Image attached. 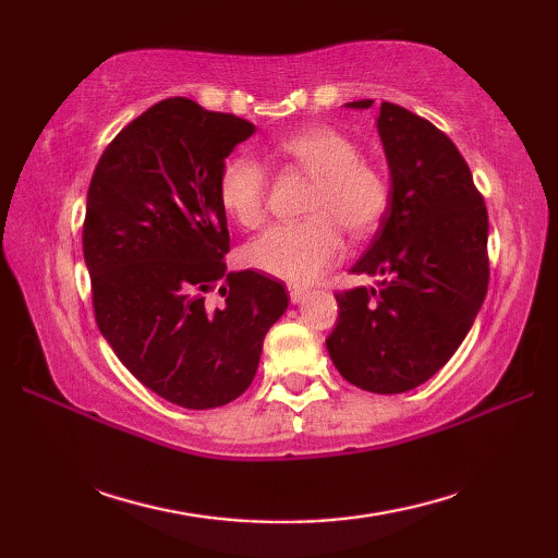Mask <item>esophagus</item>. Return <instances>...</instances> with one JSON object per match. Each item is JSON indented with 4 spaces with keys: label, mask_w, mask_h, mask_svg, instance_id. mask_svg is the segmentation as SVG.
Segmentation results:
<instances>
[{
    "label": "esophagus",
    "mask_w": 558,
    "mask_h": 558,
    "mask_svg": "<svg viewBox=\"0 0 558 558\" xmlns=\"http://www.w3.org/2000/svg\"><path fill=\"white\" fill-rule=\"evenodd\" d=\"M306 300V290L304 288H298V286H292L290 288V302L292 304H302Z\"/></svg>",
    "instance_id": "1"
}]
</instances>
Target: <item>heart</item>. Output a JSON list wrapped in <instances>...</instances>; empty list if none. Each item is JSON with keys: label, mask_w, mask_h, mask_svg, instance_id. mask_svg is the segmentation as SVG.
<instances>
[{"label": "heart", "mask_w": 558, "mask_h": 558, "mask_svg": "<svg viewBox=\"0 0 558 558\" xmlns=\"http://www.w3.org/2000/svg\"><path fill=\"white\" fill-rule=\"evenodd\" d=\"M278 158L314 180L302 222L276 225L244 248L252 268L290 286H310L342 256V234L366 240L386 218L390 184L384 170L360 158L357 141L333 126H306L276 144ZM268 174L248 156H232L218 174V201L246 230L266 218Z\"/></svg>", "instance_id": "obj_1"}]
</instances>
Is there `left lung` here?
Segmentation results:
<instances>
[{
  "mask_svg": "<svg viewBox=\"0 0 558 558\" xmlns=\"http://www.w3.org/2000/svg\"><path fill=\"white\" fill-rule=\"evenodd\" d=\"M376 129L390 204L352 272L381 280L336 294L326 348L345 381L393 396L429 381L475 324L489 286V218L465 158L432 122L381 102Z\"/></svg>",
  "mask_w": 558,
  "mask_h": 558,
  "instance_id": "8db88e82",
  "label": "left lung"
}]
</instances>
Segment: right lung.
<instances>
[{
  "label": "right lung",
  "mask_w": 558,
  "mask_h": 558,
  "mask_svg": "<svg viewBox=\"0 0 558 558\" xmlns=\"http://www.w3.org/2000/svg\"><path fill=\"white\" fill-rule=\"evenodd\" d=\"M254 132L189 98L160 100L114 136L88 186L83 258L100 333L141 384L186 410L228 405L252 386L290 302L282 282L228 272L222 258L218 174ZM218 284L226 300L208 307Z\"/></svg>",
  "instance_id": "add662e5"
}]
</instances>
